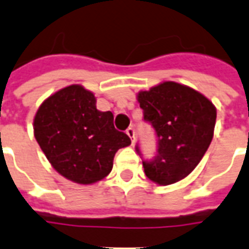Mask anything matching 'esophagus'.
I'll return each mask as SVG.
<instances>
[{
  "label": "esophagus",
  "mask_w": 249,
  "mask_h": 249,
  "mask_svg": "<svg viewBox=\"0 0 249 249\" xmlns=\"http://www.w3.org/2000/svg\"><path fill=\"white\" fill-rule=\"evenodd\" d=\"M126 135L129 136V139L132 140V144L135 142V129L132 128V126H129L128 129H126Z\"/></svg>",
  "instance_id": "1"
}]
</instances>
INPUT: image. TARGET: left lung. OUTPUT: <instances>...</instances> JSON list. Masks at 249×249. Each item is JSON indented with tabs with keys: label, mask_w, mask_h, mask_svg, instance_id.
<instances>
[{
	"label": "left lung",
	"mask_w": 249,
	"mask_h": 249,
	"mask_svg": "<svg viewBox=\"0 0 249 249\" xmlns=\"http://www.w3.org/2000/svg\"><path fill=\"white\" fill-rule=\"evenodd\" d=\"M137 101L157 136V156L142 161L146 178L159 185L178 183L197 167L208 149L216 108L204 94L173 81L141 90ZM136 151L140 153L139 146Z\"/></svg>",
	"instance_id": "left-lung-1"
}]
</instances>
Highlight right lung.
<instances>
[{
    "mask_svg": "<svg viewBox=\"0 0 249 249\" xmlns=\"http://www.w3.org/2000/svg\"><path fill=\"white\" fill-rule=\"evenodd\" d=\"M35 137L52 167L77 184L97 183L113 168L129 136L113 125V113L96 108V97L81 85H69L41 104L33 121Z\"/></svg>",
    "mask_w": 249,
    "mask_h": 249,
    "instance_id": "add662e5",
    "label": "right lung"
}]
</instances>
